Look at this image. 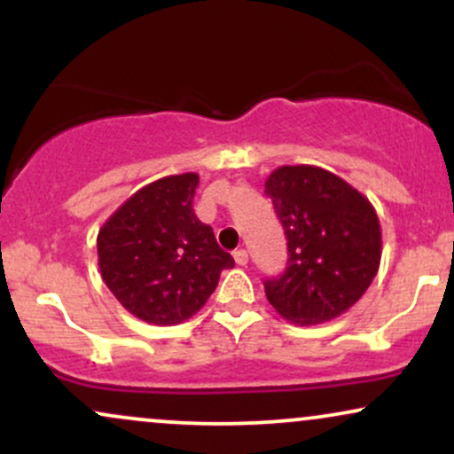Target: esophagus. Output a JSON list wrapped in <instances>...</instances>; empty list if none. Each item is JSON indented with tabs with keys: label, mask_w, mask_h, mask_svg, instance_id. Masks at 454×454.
Masks as SVG:
<instances>
[{
	"label": "esophagus",
	"mask_w": 454,
	"mask_h": 454,
	"mask_svg": "<svg viewBox=\"0 0 454 454\" xmlns=\"http://www.w3.org/2000/svg\"><path fill=\"white\" fill-rule=\"evenodd\" d=\"M247 260H249V256L245 249H237V252H234V262H237L239 267H245V264H247Z\"/></svg>",
	"instance_id": "1"
}]
</instances>
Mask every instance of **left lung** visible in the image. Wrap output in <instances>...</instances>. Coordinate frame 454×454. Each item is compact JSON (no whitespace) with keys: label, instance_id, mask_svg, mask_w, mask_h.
Listing matches in <instances>:
<instances>
[{"label":"left lung","instance_id":"obj_1","mask_svg":"<svg viewBox=\"0 0 454 454\" xmlns=\"http://www.w3.org/2000/svg\"><path fill=\"white\" fill-rule=\"evenodd\" d=\"M286 239L288 267L264 281L269 303L293 325L346 314L367 293L382 258V228L367 196L320 166H279L264 181Z\"/></svg>","mask_w":454,"mask_h":454}]
</instances>
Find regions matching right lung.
Returning a JSON list of instances; mask_svg holds the SVG:
<instances>
[{"mask_svg": "<svg viewBox=\"0 0 454 454\" xmlns=\"http://www.w3.org/2000/svg\"><path fill=\"white\" fill-rule=\"evenodd\" d=\"M196 173L140 187L102 223L98 267L114 299L138 320L175 326L202 309L223 269L234 267L194 215Z\"/></svg>", "mask_w": 454, "mask_h": 454, "instance_id": "obj_1", "label": "right lung"}]
</instances>
